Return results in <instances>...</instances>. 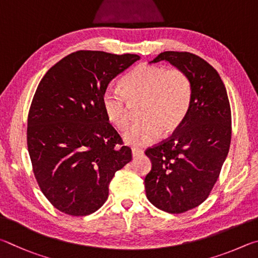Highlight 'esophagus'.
I'll return each instance as SVG.
<instances>
[{
  "label": "esophagus",
  "instance_id": "1",
  "mask_svg": "<svg viewBox=\"0 0 258 258\" xmlns=\"http://www.w3.org/2000/svg\"><path fill=\"white\" fill-rule=\"evenodd\" d=\"M133 156L136 157V156H139V155H143L144 154V151L142 150V148H138V147H133Z\"/></svg>",
  "mask_w": 258,
  "mask_h": 258
}]
</instances>
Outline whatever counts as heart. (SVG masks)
Wrapping results in <instances>:
<instances>
[{"label":"heart","instance_id":"obj_1","mask_svg":"<svg viewBox=\"0 0 258 258\" xmlns=\"http://www.w3.org/2000/svg\"><path fill=\"white\" fill-rule=\"evenodd\" d=\"M122 88L107 85L102 93V106L108 121L124 129L130 121V103L142 102L141 121L123 134L126 144L146 146L156 142L162 133H174L186 119L192 102V84L179 69L142 64L125 75Z\"/></svg>","mask_w":258,"mask_h":258}]
</instances>
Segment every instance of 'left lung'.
<instances>
[{
    "label": "left lung",
    "mask_w": 258,
    "mask_h": 258,
    "mask_svg": "<svg viewBox=\"0 0 258 258\" xmlns=\"http://www.w3.org/2000/svg\"><path fill=\"white\" fill-rule=\"evenodd\" d=\"M168 61L189 76L192 102L172 136L147 148L152 170L146 196L157 209L179 214L201 205L213 189L231 142L227 89L213 67L189 52L166 51L151 63Z\"/></svg>",
    "instance_id": "1"
}]
</instances>
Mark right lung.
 Instances as JSON below:
<instances>
[{"label": "right lung", "instance_id": "1", "mask_svg": "<svg viewBox=\"0 0 258 258\" xmlns=\"http://www.w3.org/2000/svg\"><path fill=\"white\" fill-rule=\"evenodd\" d=\"M139 58L77 51L54 64L36 89L27 145L40 190L62 213L96 212L107 200L116 171L133 159L104 113L102 93Z\"/></svg>", "mask_w": 258, "mask_h": 258}]
</instances>
